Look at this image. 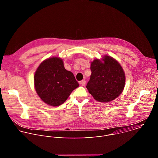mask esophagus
<instances>
[{
    "instance_id": "34e87169",
    "label": "esophagus",
    "mask_w": 158,
    "mask_h": 158,
    "mask_svg": "<svg viewBox=\"0 0 158 158\" xmlns=\"http://www.w3.org/2000/svg\"><path fill=\"white\" fill-rule=\"evenodd\" d=\"M85 83H86V81H85V79H83V80H82L81 81H80V82H79V84H80L81 85H82V86L85 85Z\"/></svg>"
}]
</instances>
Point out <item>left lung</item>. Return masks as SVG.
Returning a JSON list of instances; mask_svg holds the SVG:
<instances>
[{
    "label": "left lung",
    "instance_id": "8db88e82",
    "mask_svg": "<svg viewBox=\"0 0 158 158\" xmlns=\"http://www.w3.org/2000/svg\"><path fill=\"white\" fill-rule=\"evenodd\" d=\"M91 75L86 87L94 99L109 102L117 98L123 91L126 77L123 67L114 58L104 56L91 64Z\"/></svg>",
    "mask_w": 158,
    "mask_h": 158
}]
</instances>
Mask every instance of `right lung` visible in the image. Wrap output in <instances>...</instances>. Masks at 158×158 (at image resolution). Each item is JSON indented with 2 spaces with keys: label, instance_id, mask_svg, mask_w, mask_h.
<instances>
[{
  "label": "right lung",
  "instance_id": "add662e5",
  "mask_svg": "<svg viewBox=\"0 0 158 158\" xmlns=\"http://www.w3.org/2000/svg\"><path fill=\"white\" fill-rule=\"evenodd\" d=\"M34 79L37 94L51 106L63 104L79 85L74 74L64 68L62 59L57 57L44 60L37 67Z\"/></svg>",
  "mask_w": 158,
  "mask_h": 158
}]
</instances>
